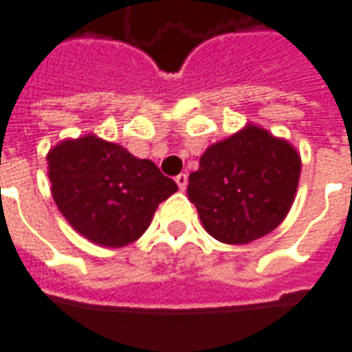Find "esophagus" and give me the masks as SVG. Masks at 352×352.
Returning <instances> with one entry per match:
<instances>
[{"mask_svg": "<svg viewBox=\"0 0 352 352\" xmlns=\"http://www.w3.org/2000/svg\"><path fill=\"white\" fill-rule=\"evenodd\" d=\"M175 183H177V186L181 188V190H184V188L188 186V175H186V173H181V175H177Z\"/></svg>", "mask_w": 352, "mask_h": 352, "instance_id": "1", "label": "esophagus"}]
</instances>
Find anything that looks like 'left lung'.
<instances>
[{
  "mask_svg": "<svg viewBox=\"0 0 352 352\" xmlns=\"http://www.w3.org/2000/svg\"><path fill=\"white\" fill-rule=\"evenodd\" d=\"M302 158L292 143L256 124L213 143L188 177V198L209 236L245 245L267 236L294 204Z\"/></svg>",
  "mask_w": 352,
  "mask_h": 352,
  "instance_id": "8db88e82",
  "label": "left lung"
}]
</instances>
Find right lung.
Masks as SVG:
<instances>
[{"label": "right lung", "mask_w": 352, "mask_h": 352, "mask_svg": "<svg viewBox=\"0 0 352 352\" xmlns=\"http://www.w3.org/2000/svg\"><path fill=\"white\" fill-rule=\"evenodd\" d=\"M54 204L88 241L120 249L138 241L154 211L177 192L154 162L88 133L64 139L47 154Z\"/></svg>", "instance_id": "obj_1"}]
</instances>
